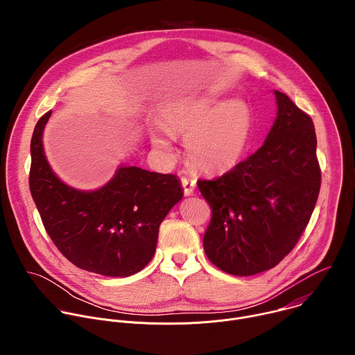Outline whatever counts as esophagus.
<instances>
[{"instance_id":"esophagus-1","label":"esophagus","mask_w":355,"mask_h":355,"mask_svg":"<svg viewBox=\"0 0 355 355\" xmlns=\"http://www.w3.org/2000/svg\"><path fill=\"white\" fill-rule=\"evenodd\" d=\"M181 184H182V188H184V193L187 196L193 193L195 187H196V180H193L192 177H182L181 178Z\"/></svg>"}]
</instances>
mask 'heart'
I'll return each mask as SVG.
<instances>
[{
    "label": "heart",
    "mask_w": 355,
    "mask_h": 355,
    "mask_svg": "<svg viewBox=\"0 0 355 355\" xmlns=\"http://www.w3.org/2000/svg\"><path fill=\"white\" fill-rule=\"evenodd\" d=\"M164 128L151 133V143L173 153V136L187 140V156L202 171H225L244 155L251 133V112L241 99L189 96L164 111Z\"/></svg>",
    "instance_id": "heart-1"
}]
</instances>
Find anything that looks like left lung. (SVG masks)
I'll use <instances>...</instances> for the list:
<instances>
[{
  "mask_svg": "<svg viewBox=\"0 0 355 355\" xmlns=\"http://www.w3.org/2000/svg\"><path fill=\"white\" fill-rule=\"evenodd\" d=\"M274 94L277 118L263 146L222 177L198 181L212 208L204 250L237 277L274 268L288 254L320 191L313 122L288 95Z\"/></svg>",
  "mask_w": 355,
  "mask_h": 355,
  "instance_id": "1",
  "label": "left lung"
}]
</instances>
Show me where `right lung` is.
Wrapping results in <instances>:
<instances>
[{
  "label": "right lung",
  "mask_w": 355,
  "mask_h": 355,
  "mask_svg": "<svg viewBox=\"0 0 355 355\" xmlns=\"http://www.w3.org/2000/svg\"><path fill=\"white\" fill-rule=\"evenodd\" d=\"M50 115L35 126L29 174L47 234L78 268L105 277L139 272L155 256L160 223L182 199L180 180L121 164L101 188H74L56 175L44 155L43 130Z\"/></svg>",
  "instance_id": "obj_1"
}]
</instances>
